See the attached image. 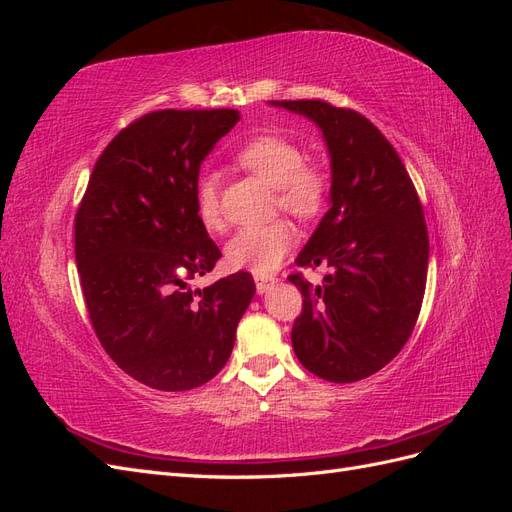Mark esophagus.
<instances>
[{
  "label": "esophagus",
  "mask_w": 512,
  "mask_h": 512,
  "mask_svg": "<svg viewBox=\"0 0 512 512\" xmlns=\"http://www.w3.org/2000/svg\"><path fill=\"white\" fill-rule=\"evenodd\" d=\"M273 284H275L273 277H256V290H258V294L267 292Z\"/></svg>",
  "instance_id": "1"
}]
</instances>
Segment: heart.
<instances>
[{
    "mask_svg": "<svg viewBox=\"0 0 512 512\" xmlns=\"http://www.w3.org/2000/svg\"><path fill=\"white\" fill-rule=\"evenodd\" d=\"M235 162L273 185L277 205L301 220L316 218L327 203V175L316 164L305 162L303 149L288 136L256 134L237 149ZM194 203L198 220L207 230L222 228L220 183L213 173H203L196 179ZM292 243L294 228L284 220L241 228L226 245V262L232 269H247L265 277L282 265Z\"/></svg>",
    "mask_w": 512,
    "mask_h": 512,
    "instance_id": "heart-1",
    "label": "heart"
}]
</instances>
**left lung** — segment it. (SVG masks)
Wrapping results in <instances>:
<instances>
[{
  "mask_svg": "<svg viewBox=\"0 0 512 512\" xmlns=\"http://www.w3.org/2000/svg\"><path fill=\"white\" fill-rule=\"evenodd\" d=\"M318 123L331 156V209L297 256L329 267L320 286L288 280L303 294L292 348L329 382L374 376L406 346L421 314L429 237L421 198L386 136L361 113L324 100H273Z\"/></svg>",
  "mask_w": 512,
  "mask_h": 512,
  "instance_id": "8db88e82",
  "label": "left lung"
}]
</instances>
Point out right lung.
<instances>
[{
    "instance_id": "add662e5",
    "label": "right lung",
    "mask_w": 512,
    "mask_h": 512,
    "mask_svg": "<svg viewBox=\"0 0 512 512\" xmlns=\"http://www.w3.org/2000/svg\"><path fill=\"white\" fill-rule=\"evenodd\" d=\"M235 108H164L102 151L74 215L81 288L106 354L158 391H190L226 365L256 284L247 271L194 290L222 258L198 220L194 185Z\"/></svg>"
}]
</instances>
